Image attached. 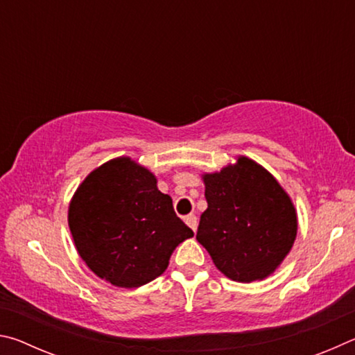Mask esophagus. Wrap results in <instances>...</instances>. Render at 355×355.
Returning <instances> with one entry per match:
<instances>
[{"mask_svg": "<svg viewBox=\"0 0 355 355\" xmlns=\"http://www.w3.org/2000/svg\"><path fill=\"white\" fill-rule=\"evenodd\" d=\"M184 222L191 227V230H192V232H196V230H197V224H199V222H197V218H196L194 214L186 216V218H184Z\"/></svg>", "mask_w": 355, "mask_h": 355, "instance_id": "1", "label": "esophagus"}]
</instances>
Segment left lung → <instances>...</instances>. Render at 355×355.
<instances>
[{
	"mask_svg": "<svg viewBox=\"0 0 355 355\" xmlns=\"http://www.w3.org/2000/svg\"><path fill=\"white\" fill-rule=\"evenodd\" d=\"M202 178L208 208L200 216L197 241L228 279L244 284L266 279L296 239L297 216L290 196L245 156Z\"/></svg>",
	"mask_w": 355,
	"mask_h": 355,
	"instance_id": "left-lung-1",
	"label": "left lung"
}]
</instances>
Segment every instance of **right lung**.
Masks as SVG:
<instances>
[{"label":"right lung","instance_id":"right-lung-1","mask_svg":"<svg viewBox=\"0 0 355 355\" xmlns=\"http://www.w3.org/2000/svg\"><path fill=\"white\" fill-rule=\"evenodd\" d=\"M69 227L89 269L119 288L159 277L177 245L194 236L153 173L127 156L101 164L78 186Z\"/></svg>","mask_w":355,"mask_h":355}]
</instances>
